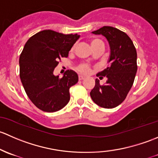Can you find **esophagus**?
<instances>
[{"label": "esophagus", "instance_id": "esophagus-1", "mask_svg": "<svg viewBox=\"0 0 158 158\" xmlns=\"http://www.w3.org/2000/svg\"><path fill=\"white\" fill-rule=\"evenodd\" d=\"M78 78H79L80 81H81V80L84 79V76H83V75H79V76H78Z\"/></svg>", "mask_w": 158, "mask_h": 158}]
</instances>
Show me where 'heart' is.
Segmentation results:
<instances>
[{"mask_svg": "<svg viewBox=\"0 0 158 158\" xmlns=\"http://www.w3.org/2000/svg\"><path fill=\"white\" fill-rule=\"evenodd\" d=\"M100 40H91L90 42V44H91V46H94V45H96V44H97L98 43H100ZM77 71H79V72L82 73V74H87V73H89V71H90V65H89L88 64H85V63H83V64H81L77 68Z\"/></svg>", "mask_w": 158, "mask_h": 158, "instance_id": "heart-1", "label": "heart"}]
</instances>
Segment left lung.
Returning <instances> with one entry per match:
<instances>
[{"label":"left lung","mask_w":158,"mask_h":158,"mask_svg":"<svg viewBox=\"0 0 158 158\" xmlns=\"http://www.w3.org/2000/svg\"><path fill=\"white\" fill-rule=\"evenodd\" d=\"M92 33L102 35L108 41L110 55L108 67L97 74L107 78L104 84L95 80L90 94L93 101L100 107L115 108L126 99L137 72V52L131 39L123 31L112 27H103Z\"/></svg>","instance_id":"1"}]
</instances>
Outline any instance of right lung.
<instances>
[{"label": "right lung", "mask_w": 158, "mask_h": 158, "mask_svg": "<svg viewBox=\"0 0 158 158\" xmlns=\"http://www.w3.org/2000/svg\"><path fill=\"white\" fill-rule=\"evenodd\" d=\"M79 38L77 34L45 30L30 37L24 45L19 60V77L28 97L40 110L53 113L69 102V89L77 84L78 75L68 70L60 78L53 71Z\"/></svg>", "instance_id": "1"}]
</instances>
